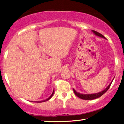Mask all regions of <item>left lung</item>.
I'll list each match as a JSON object with an SVG mask.
<instances>
[{
	"label": "left lung",
	"instance_id": "8db88e82",
	"mask_svg": "<svg viewBox=\"0 0 124 124\" xmlns=\"http://www.w3.org/2000/svg\"><path fill=\"white\" fill-rule=\"evenodd\" d=\"M92 32H93L95 35H97V36L103 38H105V37L104 36V35H102L101 34L99 33V32H97V31H96L92 30ZM113 80H114V79H112V82L113 81ZM112 82H111L110 83H109V85L107 87L106 89H105L104 90H103L102 92H99V93H94V94H81V93H78V92H77L74 89H73V92H74V93H75V94H76V96H77L78 97H79L81 99H83V100H94V99H97V98L100 97H101L102 96V95H103L104 94L106 93L107 91L108 90L109 87H110L111 85V83H112Z\"/></svg>",
	"mask_w": 124,
	"mask_h": 124
}]
</instances>
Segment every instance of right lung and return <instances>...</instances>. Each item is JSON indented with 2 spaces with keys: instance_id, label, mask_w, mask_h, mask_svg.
I'll return each instance as SVG.
<instances>
[{
  "instance_id": "obj_1",
  "label": "right lung",
  "mask_w": 124,
  "mask_h": 124,
  "mask_svg": "<svg viewBox=\"0 0 124 124\" xmlns=\"http://www.w3.org/2000/svg\"><path fill=\"white\" fill-rule=\"evenodd\" d=\"M54 90H53V92H52V94L48 98V99H45V100H43V101H38V102H37V103H42V102H45V101H48V100H49V99H51V97H52V96H53L54 95Z\"/></svg>"
}]
</instances>
